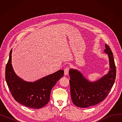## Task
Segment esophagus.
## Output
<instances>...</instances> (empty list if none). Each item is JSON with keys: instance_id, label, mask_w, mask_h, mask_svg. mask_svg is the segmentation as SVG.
I'll list each match as a JSON object with an SVG mask.
<instances>
[{"instance_id": "34e87169", "label": "esophagus", "mask_w": 122, "mask_h": 122, "mask_svg": "<svg viewBox=\"0 0 122 122\" xmlns=\"http://www.w3.org/2000/svg\"><path fill=\"white\" fill-rule=\"evenodd\" d=\"M69 68L66 67L64 69V74L65 75H68L69 74Z\"/></svg>"}]
</instances>
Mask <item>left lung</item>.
<instances>
[{"label": "left lung", "mask_w": 122, "mask_h": 122, "mask_svg": "<svg viewBox=\"0 0 122 122\" xmlns=\"http://www.w3.org/2000/svg\"><path fill=\"white\" fill-rule=\"evenodd\" d=\"M104 52L108 54L110 69L108 73L94 82L87 81L78 70L71 69L69 81L73 103L81 108H87L103 101L110 92L116 79V69L112 51L105 44Z\"/></svg>", "instance_id": "1"}]
</instances>
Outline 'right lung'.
Here are the masks:
<instances>
[{"instance_id":"1","label":"right lung","mask_w":122,"mask_h":122,"mask_svg":"<svg viewBox=\"0 0 122 122\" xmlns=\"http://www.w3.org/2000/svg\"><path fill=\"white\" fill-rule=\"evenodd\" d=\"M12 50L6 66L5 80L12 97L19 103L29 108L40 109L44 107L49 101L51 89L63 76L64 70H59L34 82L24 81L13 69Z\"/></svg>"}]
</instances>
